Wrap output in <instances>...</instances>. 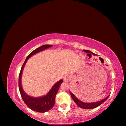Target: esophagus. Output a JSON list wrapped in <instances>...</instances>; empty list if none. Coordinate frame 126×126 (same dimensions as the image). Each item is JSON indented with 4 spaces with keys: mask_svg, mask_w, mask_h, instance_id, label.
I'll return each instance as SVG.
<instances>
[{
    "mask_svg": "<svg viewBox=\"0 0 126 126\" xmlns=\"http://www.w3.org/2000/svg\"><path fill=\"white\" fill-rule=\"evenodd\" d=\"M71 80V77L70 76H66L64 77V81H67V82H69V81H70Z\"/></svg>",
    "mask_w": 126,
    "mask_h": 126,
    "instance_id": "34e87169",
    "label": "esophagus"
}]
</instances>
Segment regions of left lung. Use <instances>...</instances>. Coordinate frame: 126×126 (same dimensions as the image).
<instances>
[{
  "mask_svg": "<svg viewBox=\"0 0 126 126\" xmlns=\"http://www.w3.org/2000/svg\"><path fill=\"white\" fill-rule=\"evenodd\" d=\"M83 51H84V52L87 53L88 54H93V55H94V56L96 55V54L93 53H92V51H90L89 50H83ZM89 53H90V54H89ZM90 55H91V54H90ZM70 95H71V96H72V99L73 100V101L76 103V104L79 107H81V108H83V109H93V108H95V107L99 106L101 105V104H102L103 103H104V101L106 100L107 99V98H108V97H109V96H108L107 97L104 98V99L101 100H100V101H97V102L84 103V102H83V101L79 100L78 98H77L76 97V96H75V95H74V94L72 93L71 92H70Z\"/></svg>",
  "mask_w": 126,
  "mask_h": 126,
  "instance_id": "8db88e82",
  "label": "left lung"
}]
</instances>
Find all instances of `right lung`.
Returning a JSON list of instances; mask_svg holds the SVG:
<instances>
[{
	"label": "right lung",
	"mask_w": 126,
	"mask_h": 126,
	"mask_svg": "<svg viewBox=\"0 0 126 126\" xmlns=\"http://www.w3.org/2000/svg\"><path fill=\"white\" fill-rule=\"evenodd\" d=\"M51 46H52L51 45H43V46H40V47L33 50L32 53H30L26 59L19 74V87L20 93L23 100L24 101V102L25 103V104H26L29 108L32 109L33 111L39 112V113H45V112L48 111L54 106V103H55L56 94L58 92L60 84L63 82V80H60V81H57L56 84H54V86L50 89V90L45 96L40 97H33L28 96L24 92L22 88V84H21V78H22L23 70V68L25 67V65L28 59L34 54L40 52L43 50L50 47Z\"/></svg>",
	"instance_id": "obj_1"
}]
</instances>
